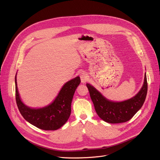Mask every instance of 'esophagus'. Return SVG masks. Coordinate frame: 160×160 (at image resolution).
<instances>
[{"label": "esophagus", "mask_w": 160, "mask_h": 160, "mask_svg": "<svg viewBox=\"0 0 160 160\" xmlns=\"http://www.w3.org/2000/svg\"><path fill=\"white\" fill-rule=\"evenodd\" d=\"M80 78H81V81L82 83H85L87 79H88V75L85 73V72H82L80 74Z\"/></svg>", "instance_id": "esophagus-1"}]
</instances>
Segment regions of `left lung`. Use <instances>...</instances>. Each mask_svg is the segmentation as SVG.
<instances>
[{
    "mask_svg": "<svg viewBox=\"0 0 160 160\" xmlns=\"http://www.w3.org/2000/svg\"><path fill=\"white\" fill-rule=\"evenodd\" d=\"M90 98L98 115L106 122L117 124L130 120L141 108L147 94V80L144 74L143 85L132 98L122 102L109 100L92 85L87 83Z\"/></svg>",
    "mask_w": 160,
    "mask_h": 160,
    "instance_id": "1",
    "label": "left lung"
}]
</instances>
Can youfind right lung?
Returning a JSON list of instances; mask_svg holds the SVG:
<instances>
[{"label":"right lung","instance_id":"obj_1","mask_svg":"<svg viewBox=\"0 0 160 160\" xmlns=\"http://www.w3.org/2000/svg\"><path fill=\"white\" fill-rule=\"evenodd\" d=\"M79 76L68 81L62 86L57 97L51 103L40 108L27 106L21 100L18 88L17 73L15 77L16 98L21 115L30 124L43 130H57L69 118L71 104L75 91L80 84Z\"/></svg>","mask_w":160,"mask_h":160}]
</instances>
